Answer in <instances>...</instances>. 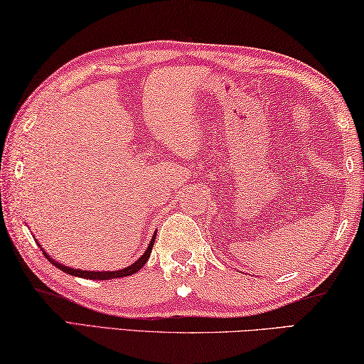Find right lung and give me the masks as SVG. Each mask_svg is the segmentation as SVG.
Listing matches in <instances>:
<instances>
[{
	"instance_id": "right-lung-1",
	"label": "right lung",
	"mask_w": 364,
	"mask_h": 364,
	"mask_svg": "<svg viewBox=\"0 0 364 364\" xmlns=\"http://www.w3.org/2000/svg\"><path fill=\"white\" fill-rule=\"evenodd\" d=\"M154 238H156V234L153 235L150 245H148V248H146V252L143 253V255L140 256V258L135 261L134 264L124 267V269H117V271H82V269H74V267H68L65 264L56 263L55 259H51L50 256H48V253H45V250H43V253H45L46 258L51 261L53 266H56L58 269L64 271L65 274H70V276L82 277V279H93V281H109V279L127 277V276H132V274H135V272H139V271L141 269V267H143V264H145L146 261H148V258H150L151 248H153V245H154ZM40 248H41V247H40Z\"/></svg>"
}]
</instances>
